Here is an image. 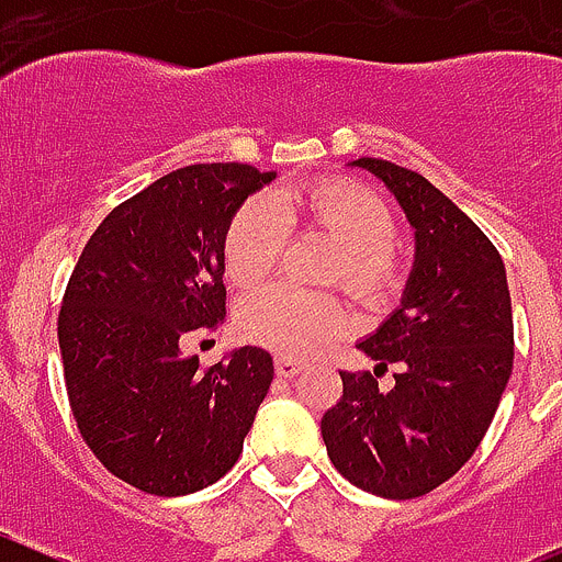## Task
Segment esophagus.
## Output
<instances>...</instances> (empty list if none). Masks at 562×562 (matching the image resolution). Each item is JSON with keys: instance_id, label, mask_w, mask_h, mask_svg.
I'll return each mask as SVG.
<instances>
[{"instance_id": "1", "label": "esophagus", "mask_w": 562, "mask_h": 562, "mask_svg": "<svg viewBox=\"0 0 562 562\" xmlns=\"http://www.w3.org/2000/svg\"><path fill=\"white\" fill-rule=\"evenodd\" d=\"M302 369H305V361H302V358H293V356H277V375H280V378H293V375H300Z\"/></svg>"}]
</instances>
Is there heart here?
<instances>
[{
    "mask_svg": "<svg viewBox=\"0 0 562 562\" xmlns=\"http://www.w3.org/2000/svg\"><path fill=\"white\" fill-rule=\"evenodd\" d=\"M288 229H313L338 246L327 282L356 300H378L397 280L394 212L369 187L347 179L280 187L240 204L224 235L226 277L240 291L262 285L285 251ZM344 327L347 313L333 296L288 285L262 288L237 307L240 336L280 356H307Z\"/></svg>",
    "mask_w": 562,
    "mask_h": 562,
    "instance_id": "heart-1",
    "label": "heart"
}]
</instances>
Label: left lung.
Returning a JSON list of instances; mask_svg holds the SVG:
<instances>
[{
	"mask_svg": "<svg viewBox=\"0 0 562 562\" xmlns=\"http://www.w3.org/2000/svg\"><path fill=\"white\" fill-rule=\"evenodd\" d=\"M375 173L414 226V269L401 307L358 350L372 372H338L341 401L322 417L327 457L381 498H417L473 457L513 372V302L490 237L428 179L386 159ZM394 366L395 386L376 375Z\"/></svg>",
	"mask_w": 562,
	"mask_h": 562,
	"instance_id": "8db88e82",
	"label": "left lung"
}]
</instances>
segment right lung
<instances>
[{"instance_id":"1","label":"right lung","mask_w":562,"mask_h":562,"mask_svg":"<svg viewBox=\"0 0 562 562\" xmlns=\"http://www.w3.org/2000/svg\"><path fill=\"white\" fill-rule=\"evenodd\" d=\"M277 173L187 165L109 212L83 246L58 313L69 406L109 473L150 495H187L244 451L274 358L240 347L201 367L181 356L226 318L224 235Z\"/></svg>"}]
</instances>
